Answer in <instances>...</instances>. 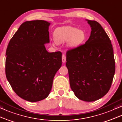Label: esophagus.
Wrapping results in <instances>:
<instances>
[{
  "label": "esophagus",
  "mask_w": 122,
  "mask_h": 122,
  "mask_svg": "<svg viewBox=\"0 0 122 122\" xmlns=\"http://www.w3.org/2000/svg\"><path fill=\"white\" fill-rule=\"evenodd\" d=\"M62 61L63 63H65L66 61V57L64 54H63L62 56Z\"/></svg>",
  "instance_id": "1"
}]
</instances>
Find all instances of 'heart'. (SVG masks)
<instances>
[{
  "mask_svg": "<svg viewBox=\"0 0 122 122\" xmlns=\"http://www.w3.org/2000/svg\"><path fill=\"white\" fill-rule=\"evenodd\" d=\"M55 43L61 44L67 42V47L75 49L84 43L86 38V35L83 30H79L72 26H63L55 30L53 32ZM55 43H52L55 46Z\"/></svg>",
  "mask_w": 122,
  "mask_h": 122,
  "instance_id": "obj_1",
  "label": "heart"
}]
</instances>
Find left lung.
Segmentation results:
<instances>
[{"instance_id": "obj_1", "label": "left lung", "mask_w": 122, "mask_h": 122, "mask_svg": "<svg viewBox=\"0 0 122 122\" xmlns=\"http://www.w3.org/2000/svg\"><path fill=\"white\" fill-rule=\"evenodd\" d=\"M90 36L84 45L66 53L70 87L75 96L85 102H93L104 96L111 86L115 74L112 45L102 25L86 19Z\"/></svg>"}]
</instances>
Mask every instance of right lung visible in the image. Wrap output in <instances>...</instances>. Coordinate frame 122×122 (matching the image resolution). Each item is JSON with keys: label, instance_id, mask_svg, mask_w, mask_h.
Returning a JSON list of instances; mask_svg holds the SVG:
<instances>
[{"label": "right lung", "instance_id": "1", "mask_svg": "<svg viewBox=\"0 0 122 122\" xmlns=\"http://www.w3.org/2000/svg\"><path fill=\"white\" fill-rule=\"evenodd\" d=\"M50 23L26 21L11 39L6 51V79L16 94L30 102L46 98L62 65V53L48 52Z\"/></svg>", "mask_w": 122, "mask_h": 122}]
</instances>
